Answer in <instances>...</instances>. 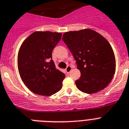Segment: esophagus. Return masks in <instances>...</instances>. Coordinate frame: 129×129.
<instances>
[{
  "instance_id": "34e87169",
  "label": "esophagus",
  "mask_w": 129,
  "mask_h": 129,
  "mask_svg": "<svg viewBox=\"0 0 129 129\" xmlns=\"http://www.w3.org/2000/svg\"><path fill=\"white\" fill-rule=\"evenodd\" d=\"M71 69H72V67H71V66H67V68H66V72H67V73L69 74V73L71 72Z\"/></svg>"
}]
</instances>
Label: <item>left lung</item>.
Listing matches in <instances>:
<instances>
[{"instance_id": "left-lung-1", "label": "left lung", "mask_w": 129, "mask_h": 129, "mask_svg": "<svg viewBox=\"0 0 129 129\" xmlns=\"http://www.w3.org/2000/svg\"><path fill=\"white\" fill-rule=\"evenodd\" d=\"M62 40L81 73L75 81L77 88L90 94L106 88L116 71L115 56L108 41L91 29L66 32Z\"/></svg>"}]
</instances>
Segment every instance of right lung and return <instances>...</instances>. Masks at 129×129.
Instances as JSON below:
<instances>
[{
    "mask_svg": "<svg viewBox=\"0 0 129 129\" xmlns=\"http://www.w3.org/2000/svg\"><path fill=\"white\" fill-rule=\"evenodd\" d=\"M61 34L35 32L24 41L18 53L20 77L26 86L35 93L50 96L60 91L65 74L56 68L52 52Z\"/></svg>",
    "mask_w": 129,
    "mask_h": 129,
    "instance_id": "1",
    "label": "right lung"
}]
</instances>
